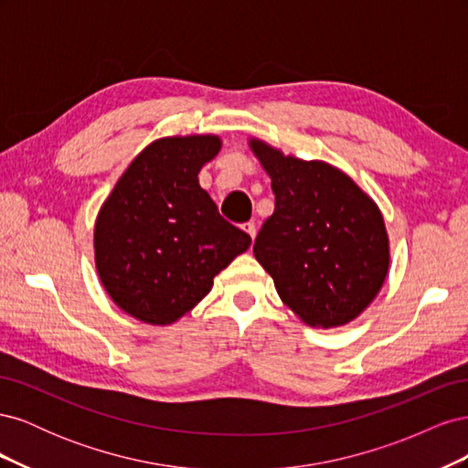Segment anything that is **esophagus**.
<instances>
[{
	"label": "esophagus",
	"mask_w": 468,
	"mask_h": 468,
	"mask_svg": "<svg viewBox=\"0 0 468 468\" xmlns=\"http://www.w3.org/2000/svg\"><path fill=\"white\" fill-rule=\"evenodd\" d=\"M242 230H244L251 239L256 238V232H258V230H256V224H253V222H246V224L242 226Z\"/></svg>",
	"instance_id": "1"
}]
</instances>
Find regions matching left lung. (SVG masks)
Listing matches in <instances>:
<instances>
[{"label":"left lung","instance_id":"8db88e82","mask_svg":"<svg viewBox=\"0 0 468 468\" xmlns=\"http://www.w3.org/2000/svg\"><path fill=\"white\" fill-rule=\"evenodd\" d=\"M271 177L275 210L253 256L308 325L335 328L373 303L388 273V236L375 201L325 162H304L251 138Z\"/></svg>","mask_w":468,"mask_h":468}]
</instances>
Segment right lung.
Wrapping results in <instances>:
<instances>
[{
	"label": "right lung",
	"instance_id": "right-lung-1",
	"mask_svg": "<svg viewBox=\"0 0 468 468\" xmlns=\"http://www.w3.org/2000/svg\"><path fill=\"white\" fill-rule=\"evenodd\" d=\"M220 150L212 134L160 138L126 167L97 215L95 265L119 308L165 325L203 301L251 238L226 222L199 186Z\"/></svg>",
	"mask_w": 468,
	"mask_h": 468
}]
</instances>
